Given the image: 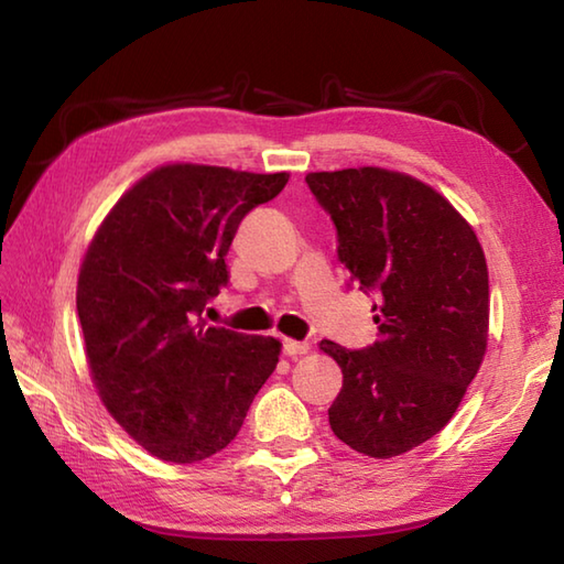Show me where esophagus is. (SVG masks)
<instances>
[{"label":"esophagus","mask_w":564,"mask_h":564,"mask_svg":"<svg viewBox=\"0 0 564 564\" xmlns=\"http://www.w3.org/2000/svg\"><path fill=\"white\" fill-rule=\"evenodd\" d=\"M281 346L285 356H301V354H307L310 349L307 341H295V339H283Z\"/></svg>","instance_id":"obj_1"}]
</instances>
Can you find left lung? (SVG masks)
Instances as JSON below:
<instances>
[{"label": "left lung", "mask_w": 564, "mask_h": 564, "mask_svg": "<svg viewBox=\"0 0 564 564\" xmlns=\"http://www.w3.org/2000/svg\"><path fill=\"white\" fill-rule=\"evenodd\" d=\"M305 182L337 227L349 285L373 295L380 339H322L344 386L329 426L346 446L392 458L451 422L487 349L489 279L473 227L416 178L361 166Z\"/></svg>", "instance_id": "obj_1"}]
</instances>
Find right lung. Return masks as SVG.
Wrapping results in <instances>:
<instances>
[{"mask_svg":"<svg viewBox=\"0 0 564 564\" xmlns=\"http://www.w3.org/2000/svg\"><path fill=\"white\" fill-rule=\"evenodd\" d=\"M289 174L170 164L116 203L77 283L84 346L106 410L166 463L223 451L279 364L281 344L203 319L230 283L225 257L245 215Z\"/></svg>","mask_w":564,"mask_h":564,"instance_id":"add662e5","label":"right lung"}]
</instances>
